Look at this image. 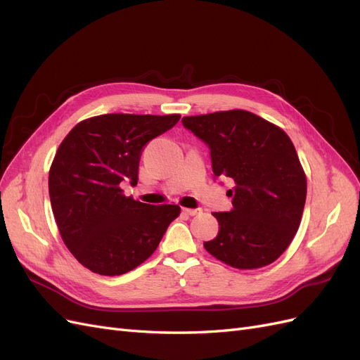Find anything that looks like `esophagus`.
Returning a JSON list of instances; mask_svg holds the SVG:
<instances>
[{
  "label": "esophagus",
  "mask_w": 360,
  "mask_h": 360,
  "mask_svg": "<svg viewBox=\"0 0 360 360\" xmlns=\"http://www.w3.org/2000/svg\"><path fill=\"white\" fill-rule=\"evenodd\" d=\"M183 213H186L189 216H197V214H201L202 210L201 209H183Z\"/></svg>",
  "instance_id": "obj_1"
}]
</instances>
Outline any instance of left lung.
I'll list each match as a JSON object with an SVG mask.
<instances>
[{
  "instance_id": "left-lung-1",
  "label": "left lung",
  "mask_w": 360,
  "mask_h": 360,
  "mask_svg": "<svg viewBox=\"0 0 360 360\" xmlns=\"http://www.w3.org/2000/svg\"><path fill=\"white\" fill-rule=\"evenodd\" d=\"M183 126L210 150L214 177L234 181L230 212L213 213L216 238L204 248L236 269L274 263L300 225L307 179L284 130L252 112L234 110L183 117Z\"/></svg>"
}]
</instances>
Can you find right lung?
Here are the masks:
<instances>
[{
	"instance_id": "1",
	"label": "right lung",
	"mask_w": 360,
	"mask_h": 360,
	"mask_svg": "<svg viewBox=\"0 0 360 360\" xmlns=\"http://www.w3.org/2000/svg\"><path fill=\"white\" fill-rule=\"evenodd\" d=\"M179 120L97 115L76 124L60 144L49 171L53 217L73 257L94 274L117 276L144 263L180 214L176 204L135 201L120 186H135L144 146Z\"/></svg>"
}]
</instances>
